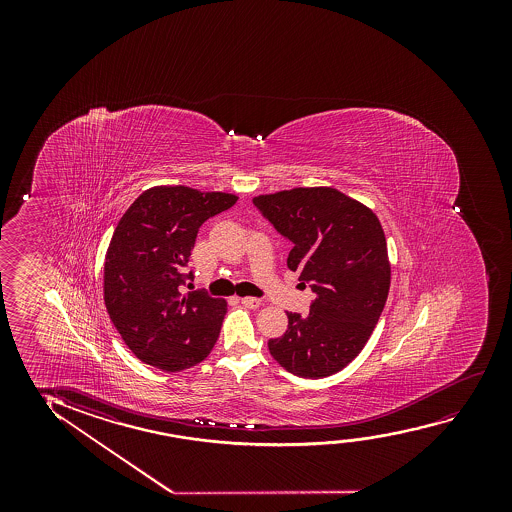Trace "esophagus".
Returning a JSON list of instances; mask_svg holds the SVG:
<instances>
[{"label":"esophagus","instance_id":"1","mask_svg":"<svg viewBox=\"0 0 512 512\" xmlns=\"http://www.w3.org/2000/svg\"><path fill=\"white\" fill-rule=\"evenodd\" d=\"M241 304L246 306V308L257 309L262 304V301L257 299V297H241Z\"/></svg>","mask_w":512,"mask_h":512}]
</instances>
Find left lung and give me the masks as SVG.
<instances>
[{"label":"left lung","mask_w":512,"mask_h":512,"mask_svg":"<svg viewBox=\"0 0 512 512\" xmlns=\"http://www.w3.org/2000/svg\"><path fill=\"white\" fill-rule=\"evenodd\" d=\"M253 204L292 241L288 269L315 292L309 315L287 313V332L269 339V351L295 376L336 374L362 351L385 308L392 271L383 227L332 187L281 190Z\"/></svg>","instance_id":"1"}]
</instances>
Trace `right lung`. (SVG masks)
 <instances>
[{"label":"right lung","instance_id":"add662e5","mask_svg":"<svg viewBox=\"0 0 512 512\" xmlns=\"http://www.w3.org/2000/svg\"><path fill=\"white\" fill-rule=\"evenodd\" d=\"M238 196L185 185L145 190L115 227L105 257V304L115 329L141 362L166 372L203 362L217 343L227 302L182 294L199 227Z\"/></svg>","mask_w":512,"mask_h":512}]
</instances>
